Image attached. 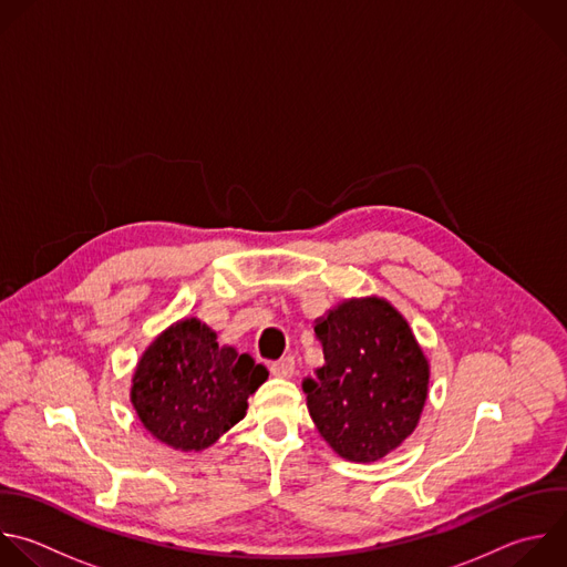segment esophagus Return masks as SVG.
Segmentation results:
<instances>
[{
	"label": "esophagus",
	"mask_w": 567,
	"mask_h": 567,
	"mask_svg": "<svg viewBox=\"0 0 567 567\" xmlns=\"http://www.w3.org/2000/svg\"><path fill=\"white\" fill-rule=\"evenodd\" d=\"M269 371H271L274 375H278V379H291L293 371H296V362H293L291 355H285V358L271 362Z\"/></svg>",
	"instance_id": "34e87169"
}]
</instances>
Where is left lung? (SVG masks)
I'll return each mask as SVG.
<instances>
[{
    "label": "left lung",
    "instance_id": "left-lung-1",
    "mask_svg": "<svg viewBox=\"0 0 567 567\" xmlns=\"http://www.w3.org/2000/svg\"><path fill=\"white\" fill-rule=\"evenodd\" d=\"M324 364L305 379L309 414L347 461H379L416 427L430 367L405 318L381 298L347 300L313 327Z\"/></svg>",
    "mask_w": 567,
    "mask_h": 567
}]
</instances>
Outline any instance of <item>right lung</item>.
Here are the masks:
<instances>
[{"label": "right lung", "mask_w": 567, "mask_h": 567, "mask_svg": "<svg viewBox=\"0 0 567 567\" xmlns=\"http://www.w3.org/2000/svg\"><path fill=\"white\" fill-rule=\"evenodd\" d=\"M267 375L249 353L220 347L207 324L188 318L144 351L131 401L155 439L182 452H198L245 419L247 399Z\"/></svg>", "instance_id": "add662e5"}]
</instances>
